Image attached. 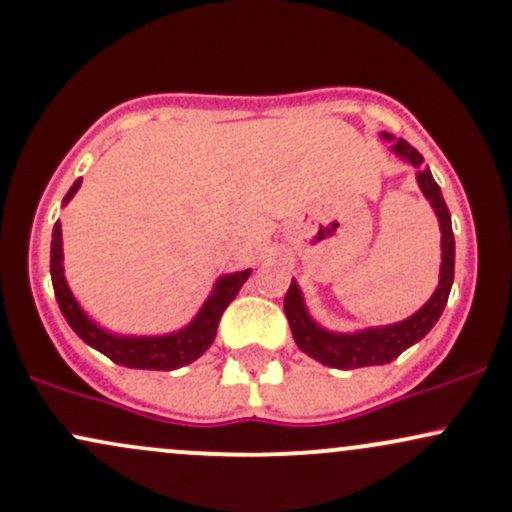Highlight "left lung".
Returning <instances> with one entry per match:
<instances>
[{"instance_id": "obj_1", "label": "left lung", "mask_w": 512, "mask_h": 512, "mask_svg": "<svg viewBox=\"0 0 512 512\" xmlns=\"http://www.w3.org/2000/svg\"><path fill=\"white\" fill-rule=\"evenodd\" d=\"M383 141H390V151L400 158V161L410 163L415 168V180L420 185L422 195L430 202L439 222V249H442V263H439V283L430 295V300L412 312L405 320L393 324H378V327H361L349 329V332H337V329L324 327L312 317L310 307H307L305 295H302L298 280L293 278L288 293H285L283 310L288 317L290 332H293L295 344L307 356L320 361L324 366L332 368H361V366H383L398 359L405 349L420 342L427 332L437 324L442 317L444 305L449 300V290L454 283V232H452V217H449L447 202H444L442 190L434 183L430 168L422 166L425 158L420 156L417 148H412L408 141L395 139L383 131Z\"/></svg>"}]
</instances>
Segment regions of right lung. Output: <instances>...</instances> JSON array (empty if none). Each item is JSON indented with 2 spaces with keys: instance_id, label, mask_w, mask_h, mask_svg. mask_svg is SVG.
I'll return each instance as SVG.
<instances>
[{
  "instance_id": "add662e5",
  "label": "right lung",
  "mask_w": 512,
  "mask_h": 512,
  "mask_svg": "<svg viewBox=\"0 0 512 512\" xmlns=\"http://www.w3.org/2000/svg\"><path fill=\"white\" fill-rule=\"evenodd\" d=\"M82 178L75 180L73 188L63 197V207L68 205L80 190ZM60 222L53 227L51 239V280L56 290V300L63 317L68 320L73 332L78 334L85 344L97 349L100 354L112 359L114 364L126 368H148V371H173V368L188 366L195 359H200L210 349L214 337H217L219 320H222L227 305L236 298L241 285L251 276V268L246 271L222 273L214 280L210 295L195 312V317L185 327L173 329L163 334H122L102 327L100 322L92 320L80 305L78 298L70 290L68 278H65V256H63V232Z\"/></svg>"
}]
</instances>
